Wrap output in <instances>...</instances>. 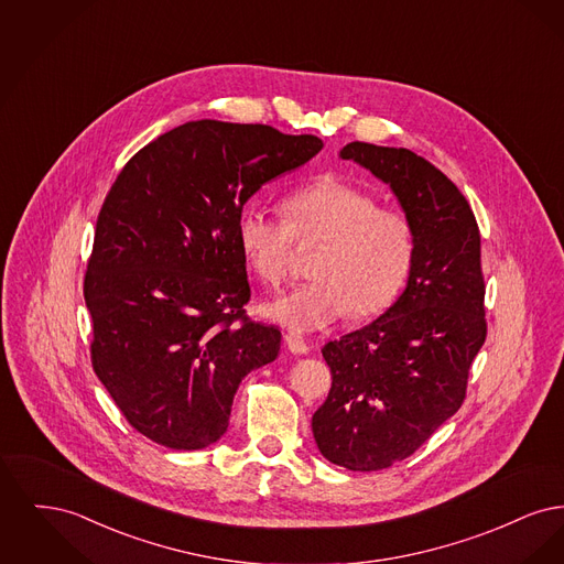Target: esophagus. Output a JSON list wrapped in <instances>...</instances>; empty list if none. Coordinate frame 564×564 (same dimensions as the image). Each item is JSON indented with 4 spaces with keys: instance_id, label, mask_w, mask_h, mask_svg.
I'll return each instance as SVG.
<instances>
[{
    "instance_id": "34e87169",
    "label": "esophagus",
    "mask_w": 564,
    "mask_h": 564,
    "mask_svg": "<svg viewBox=\"0 0 564 564\" xmlns=\"http://www.w3.org/2000/svg\"><path fill=\"white\" fill-rule=\"evenodd\" d=\"M285 345L295 355H306L311 350L308 345L302 340V336H297V334H285Z\"/></svg>"
}]
</instances>
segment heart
<instances>
[{
	"label": "heart",
	"instance_id": "1",
	"mask_svg": "<svg viewBox=\"0 0 564 564\" xmlns=\"http://www.w3.org/2000/svg\"><path fill=\"white\" fill-rule=\"evenodd\" d=\"M283 214L285 221L245 205L237 217L241 256L269 285L285 276L294 241H322L308 264L313 279L264 306L272 322L315 332L347 311L355 319L372 317L402 292L416 245L408 215L378 207L370 192L336 177L292 192Z\"/></svg>",
	"mask_w": 564,
	"mask_h": 564
}]
</instances>
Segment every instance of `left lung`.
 Instances as JSON below:
<instances>
[{
    "label": "left lung",
    "instance_id": "obj_1",
    "mask_svg": "<svg viewBox=\"0 0 564 564\" xmlns=\"http://www.w3.org/2000/svg\"><path fill=\"white\" fill-rule=\"evenodd\" d=\"M395 192L414 228V260L398 302L376 322L327 343L332 389L313 414L322 455L378 471L414 455L467 393L486 340L480 230L460 189L405 148L347 143Z\"/></svg>",
    "mask_w": 564,
    "mask_h": 564
}]
</instances>
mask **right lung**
<instances>
[{"label":"right lung","instance_id":"1","mask_svg":"<svg viewBox=\"0 0 564 564\" xmlns=\"http://www.w3.org/2000/svg\"><path fill=\"white\" fill-rule=\"evenodd\" d=\"M315 134L194 120L141 148L97 217L84 300L90 361L131 427L173 451L217 442L242 378L281 332L251 322L242 205L311 161Z\"/></svg>","mask_w":564,"mask_h":564}]
</instances>
